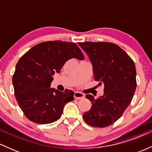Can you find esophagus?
<instances>
[{
    "label": "esophagus",
    "instance_id": "1",
    "mask_svg": "<svg viewBox=\"0 0 152 152\" xmlns=\"http://www.w3.org/2000/svg\"><path fill=\"white\" fill-rule=\"evenodd\" d=\"M85 97V95L81 92H75L74 94V99H81Z\"/></svg>",
    "mask_w": 152,
    "mask_h": 152
}]
</instances>
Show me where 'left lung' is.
Returning <instances> with one entry per match:
<instances>
[{"label":"left lung","instance_id":"left-lung-1","mask_svg":"<svg viewBox=\"0 0 152 152\" xmlns=\"http://www.w3.org/2000/svg\"><path fill=\"white\" fill-rule=\"evenodd\" d=\"M78 45L91 62L95 81L104 84L102 96H86L92 105L83 114V120L93 127L109 126L121 117L133 99L137 88L135 64L115 43L87 41Z\"/></svg>","mask_w":152,"mask_h":152}]
</instances>
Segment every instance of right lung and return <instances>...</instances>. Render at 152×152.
<instances>
[{
	"label": "right lung",
	"instance_id": "1",
	"mask_svg": "<svg viewBox=\"0 0 152 152\" xmlns=\"http://www.w3.org/2000/svg\"><path fill=\"white\" fill-rule=\"evenodd\" d=\"M73 58L84 59L76 43L52 41L36 45L19 59L13 76L14 94L30 121L41 124L57 121L65 104L73 101V91L61 92L50 88L53 75Z\"/></svg>",
	"mask_w": 152,
	"mask_h": 152
}]
</instances>
